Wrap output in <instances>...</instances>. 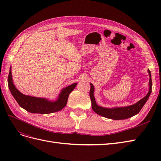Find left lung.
I'll return each mask as SVG.
<instances>
[{"label": "left lung", "instance_id": "obj_1", "mask_svg": "<svg viewBox=\"0 0 161 161\" xmlns=\"http://www.w3.org/2000/svg\"><path fill=\"white\" fill-rule=\"evenodd\" d=\"M148 72L149 74V90L147 95H146L144 98L138 101L137 103L135 104L131 105L129 106L124 107H115L112 108H107L103 107L97 105L95 101V98L94 96L95 88L92 84L91 85V90L89 92L90 98L91 100L92 103V109L96 114L106 118H109L115 120H120V119H125L131 118L136 114H138L142 107L146 103V102L148 99L150 95L151 92H152V79H151V73L149 70H148Z\"/></svg>", "mask_w": 161, "mask_h": 161}]
</instances>
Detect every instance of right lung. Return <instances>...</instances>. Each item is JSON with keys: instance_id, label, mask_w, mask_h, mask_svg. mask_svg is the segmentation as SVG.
<instances>
[{"instance_id": "right-lung-1", "label": "right lung", "mask_w": 161, "mask_h": 161, "mask_svg": "<svg viewBox=\"0 0 161 161\" xmlns=\"http://www.w3.org/2000/svg\"><path fill=\"white\" fill-rule=\"evenodd\" d=\"M8 85L12 95L22 108L32 114H48L62 110L66 105L69 94L75 89L77 82L63 88L56 101L46 98L25 95L17 90L14 85L11 73V66L8 76Z\"/></svg>"}]
</instances>
